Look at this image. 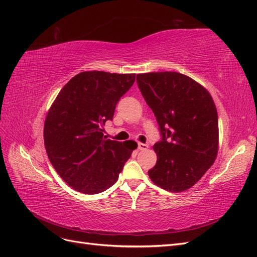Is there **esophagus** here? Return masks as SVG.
<instances>
[{"label":"esophagus","instance_id":"1","mask_svg":"<svg viewBox=\"0 0 257 257\" xmlns=\"http://www.w3.org/2000/svg\"><path fill=\"white\" fill-rule=\"evenodd\" d=\"M138 149L140 150V151H145V150H148V149H149V145H148V144H145V143L139 142V143H138Z\"/></svg>","mask_w":257,"mask_h":257}]
</instances>
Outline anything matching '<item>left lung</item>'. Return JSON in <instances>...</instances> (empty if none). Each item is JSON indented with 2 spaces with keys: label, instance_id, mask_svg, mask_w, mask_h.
<instances>
[{
  "label": "left lung",
  "instance_id": "left-lung-1",
  "mask_svg": "<svg viewBox=\"0 0 257 257\" xmlns=\"http://www.w3.org/2000/svg\"><path fill=\"white\" fill-rule=\"evenodd\" d=\"M138 87L159 124L154 144L157 163L149 170L153 183L168 192L194 186L215 161L217 112L209 91L178 72L137 75Z\"/></svg>",
  "mask_w": 257,
  "mask_h": 257
}]
</instances>
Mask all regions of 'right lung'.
<instances>
[{
  "label": "right lung",
  "mask_w": 257,
  "mask_h": 257,
  "mask_svg": "<svg viewBox=\"0 0 257 257\" xmlns=\"http://www.w3.org/2000/svg\"><path fill=\"white\" fill-rule=\"evenodd\" d=\"M136 74L82 72L60 90L44 123V143L55 170L77 192H104L118 180L135 141H113L103 135L116 104Z\"/></svg>",
  "instance_id": "add662e5"
}]
</instances>
